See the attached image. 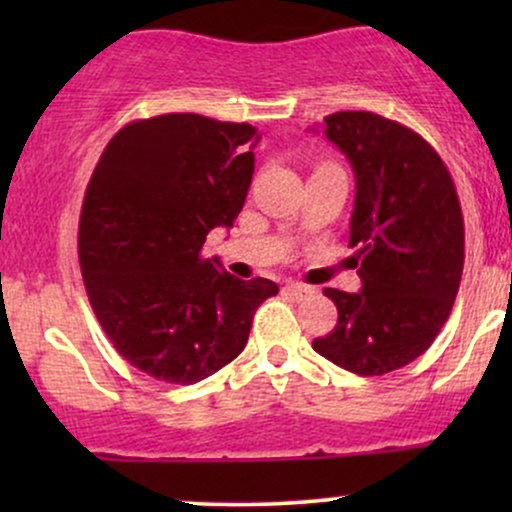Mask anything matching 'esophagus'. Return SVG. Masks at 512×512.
I'll return each instance as SVG.
<instances>
[{"instance_id":"esophagus-1","label":"esophagus","mask_w":512,"mask_h":512,"mask_svg":"<svg viewBox=\"0 0 512 512\" xmlns=\"http://www.w3.org/2000/svg\"><path fill=\"white\" fill-rule=\"evenodd\" d=\"M284 293H286V296L296 298V301H303V298L313 296L315 289H313V286H305V284H286Z\"/></svg>"}]
</instances>
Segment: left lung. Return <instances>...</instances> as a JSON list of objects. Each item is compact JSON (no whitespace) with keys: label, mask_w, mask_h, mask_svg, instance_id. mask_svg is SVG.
I'll return each mask as SVG.
<instances>
[{"label":"left lung","mask_w":512,"mask_h":512,"mask_svg":"<svg viewBox=\"0 0 512 512\" xmlns=\"http://www.w3.org/2000/svg\"><path fill=\"white\" fill-rule=\"evenodd\" d=\"M349 158L356 202L349 245L363 289H325L339 320L313 349L356 375L419 358L448 320L462 279L464 219L443 158L414 129L366 110L325 117Z\"/></svg>","instance_id":"obj_1"}]
</instances>
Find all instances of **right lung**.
Returning <instances> with one entry per match:
<instances>
[{
	"label": "right lung",
	"instance_id": "obj_1",
	"mask_svg": "<svg viewBox=\"0 0 512 512\" xmlns=\"http://www.w3.org/2000/svg\"><path fill=\"white\" fill-rule=\"evenodd\" d=\"M257 129L195 113L129 122L88 180L79 264L88 301L125 361L192 385L248 344L252 315L279 286L236 279L202 255L231 228L255 173Z\"/></svg>",
	"mask_w": 512,
	"mask_h": 512
}]
</instances>
